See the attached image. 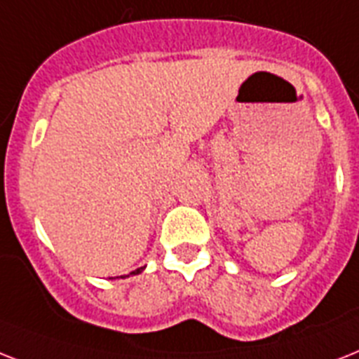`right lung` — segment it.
Here are the masks:
<instances>
[{
    "label": "right lung",
    "mask_w": 359,
    "mask_h": 359,
    "mask_svg": "<svg viewBox=\"0 0 359 359\" xmlns=\"http://www.w3.org/2000/svg\"><path fill=\"white\" fill-rule=\"evenodd\" d=\"M134 273H136V271H134ZM138 273H140V269H138ZM127 276H129V275H127ZM121 278H123V276H121Z\"/></svg>",
    "instance_id": "right-lung-1"
}]
</instances>
